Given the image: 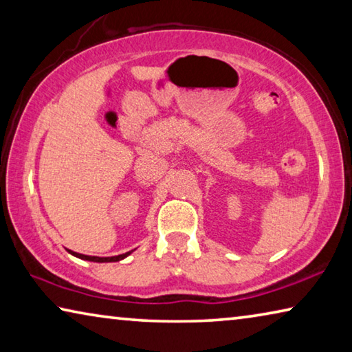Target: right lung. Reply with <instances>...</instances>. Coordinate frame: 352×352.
I'll return each mask as SVG.
<instances>
[{
	"label": "right lung",
	"instance_id": "add662e5",
	"mask_svg": "<svg viewBox=\"0 0 352 352\" xmlns=\"http://www.w3.org/2000/svg\"><path fill=\"white\" fill-rule=\"evenodd\" d=\"M68 252L73 254V256H76V258H79V259H83V261H91V262H118V261H121V259H124V258H127V256L133 252H127V253H124V254H118V256H110V258H99V256H87V254H80V253H76V252H71V250H68Z\"/></svg>",
	"mask_w": 352,
	"mask_h": 352
}]
</instances>
